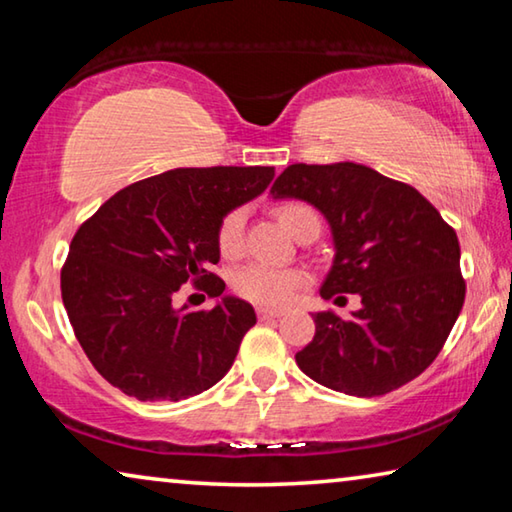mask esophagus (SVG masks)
Returning <instances> with one entry per match:
<instances>
[{
	"instance_id": "esophagus-1",
	"label": "esophagus",
	"mask_w": 512,
	"mask_h": 512,
	"mask_svg": "<svg viewBox=\"0 0 512 512\" xmlns=\"http://www.w3.org/2000/svg\"><path fill=\"white\" fill-rule=\"evenodd\" d=\"M284 316L282 309H268V307H257V318L259 320H273Z\"/></svg>"
}]
</instances>
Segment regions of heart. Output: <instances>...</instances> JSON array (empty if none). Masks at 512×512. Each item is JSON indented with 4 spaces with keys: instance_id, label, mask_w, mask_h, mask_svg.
Instances as JSON below:
<instances>
[{
    "instance_id": "obj_1",
    "label": "heart",
    "mask_w": 512,
    "mask_h": 512,
    "mask_svg": "<svg viewBox=\"0 0 512 512\" xmlns=\"http://www.w3.org/2000/svg\"><path fill=\"white\" fill-rule=\"evenodd\" d=\"M311 212L307 205L300 203H287L275 210L277 219H280L282 228L289 230L293 235L298 221ZM244 223L246 214L241 207L230 210L223 216L216 230V246L223 257H237L241 244H244ZM307 284V273L300 268H277L268 264H248L241 266L239 271L232 275V287L241 298H246L255 305L264 307H280L289 302L296 293Z\"/></svg>"
}]
</instances>
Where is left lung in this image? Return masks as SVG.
Listing matches in <instances>:
<instances>
[{
    "mask_svg": "<svg viewBox=\"0 0 512 512\" xmlns=\"http://www.w3.org/2000/svg\"><path fill=\"white\" fill-rule=\"evenodd\" d=\"M273 198L314 205L332 230L334 262L320 296L359 293L350 318L314 314L298 368L332 391L375 397L431 366L463 309L461 246L418 189L354 162L291 164Z\"/></svg>",
    "mask_w": 512,
    "mask_h": 512,
    "instance_id": "left-lung-1",
    "label": "left lung"
}]
</instances>
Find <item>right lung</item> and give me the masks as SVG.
I'll return each instance as SVG.
<instances>
[{
  "mask_svg": "<svg viewBox=\"0 0 512 512\" xmlns=\"http://www.w3.org/2000/svg\"><path fill=\"white\" fill-rule=\"evenodd\" d=\"M273 167L171 169L108 198L69 244L60 291L83 352L103 379L142 402H178L232 368L257 323L246 300L221 296L216 230L271 185ZM192 281L222 300L175 307Z\"/></svg>",
  "mask_w": 512,
  "mask_h": 512,
  "instance_id": "right-lung-1",
  "label": "right lung"
}]
</instances>
